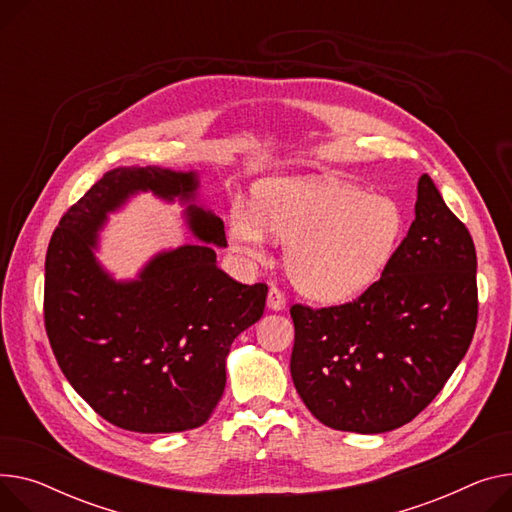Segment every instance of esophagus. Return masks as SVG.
I'll use <instances>...</instances> for the list:
<instances>
[{
	"mask_svg": "<svg viewBox=\"0 0 512 512\" xmlns=\"http://www.w3.org/2000/svg\"><path fill=\"white\" fill-rule=\"evenodd\" d=\"M267 309L269 311H284L286 309V296L280 288H269L267 292Z\"/></svg>",
	"mask_w": 512,
	"mask_h": 512,
	"instance_id": "esophagus-1",
	"label": "esophagus"
}]
</instances>
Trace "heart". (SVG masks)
<instances>
[{
	"label": "heart",
	"mask_w": 512,
	"mask_h": 512,
	"mask_svg": "<svg viewBox=\"0 0 512 512\" xmlns=\"http://www.w3.org/2000/svg\"><path fill=\"white\" fill-rule=\"evenodd\" d=\"M269 232L284 245L294 288L323 304L360 296L393 259L405 216L387 195L321 179H274L259 185L253 212L236 203L228 241L236 253L261 259Z\"/></svg>",
	"instance_id": "obj_1"
}]
</instances>
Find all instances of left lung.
Instances as JSON below:
<instances>
[{"label":"left lung","instance_id":"1","mask_svg":"<svg viewBox=\"0 0 512 512\" xmlns=\"http://www.w3.org/2000/svg\"><path fill=\"white\" fill-rule=\"evenodd\" d=\"M478 257L428 175L416 220L360 298L294 304L290 372L309 412L333 430L381 434L412 422L463 360L478 323Z\"/></svg>","mask_w":512,"mask_h":512}]
</instances>
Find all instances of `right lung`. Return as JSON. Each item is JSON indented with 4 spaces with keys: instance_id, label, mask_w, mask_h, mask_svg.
Masks as SVG:
<instances>
[{
    "instance_id": "1",
    "label": "right lung",
    "mask_w": 512,
    "mask_h": 512,
    "mask_svg": "<svg viewBox=\"0 0 512 512\" xmlns=\"http://www.w3.org/2000/svg\"><path fill=\"white\" fill-rule=\"evenodd\" d=\"M195 170L119 166L65 212L45 261V327L65 379L107 422L144 434L206 424L226 387V356L265 309V284H238L216 265L224 222L197 203ZM150 190L186 206L201 240L157 254L135 281L95 259L109 213Z\"/></svg>"
}]
</instances>
